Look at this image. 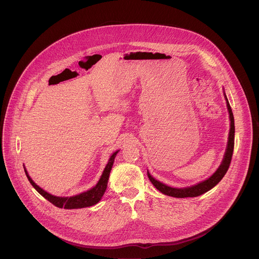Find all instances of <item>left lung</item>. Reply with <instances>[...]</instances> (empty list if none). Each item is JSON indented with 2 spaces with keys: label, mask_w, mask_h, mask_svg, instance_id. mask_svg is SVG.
I'll list each match as a JSON object with an SVG mask.
<instances>
[{
  "label": "left lung",
  "mask_w": 259,
  "mask_h": 259,
  "mask_svg": "<svg viewBox=\"0 0 259 259\" xmlns=\"http://www.w3.org/2000/svg\"><path fill=\"white\" fill-rule=\"evenodd\" d=\"M225 99H226V103H227V109H228L229 118H230V131H229L227 148H226L224 158H223V161H222L220 167H219L217 169V171L209 178H207L206 181L199 183L195 186L188 187V188H183V189H176V188L168 187V186L160 183L158 181L154 180V178L149 174V172H147V176L149 178V181L161 193H163L165 195H168V196L175 197V198L197 197V196H200V195L206 193L207 191H209L210 189H212L214 186H217L219 183L221 182V180L224 177V175L226 174V172L229 168L231 158H232V153H233V147H234V118H233L232 110H231V107L228 103V99H227L226 95H225Z\"/></svg>",
  "instance_id": "1"
}]
</instances>
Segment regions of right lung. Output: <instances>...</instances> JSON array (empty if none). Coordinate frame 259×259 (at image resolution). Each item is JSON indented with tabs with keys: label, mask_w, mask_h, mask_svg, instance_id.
<instances>
[{
	"label": "right lung",
	"mask_w": 259,
	"mask_h": 259,
	"mask_svg": "<svg viewBox=\"0 0 259 259\" xmlns=\"http://www.w3.org/2000/svg\"><path fill=\"white\" fill-rule=\"evenodd\" d=\"M118 153V150L116 152H114L101 176L99 178L98 183L96 184L95 187H93L92 189L81 193L75 196H71V197H57L54 195L49 194L48 192H46L45 190H42L40 187H38L33 181L32 178L29 176L27 170L25 169L26 175L28 177V180L30 182V184L34 187V189L40 194L41 196H44L47 200H49L51 203H53L55 206L60 207V208H66V209H73V208H83V207H88V206H92L94 204H96L99 200H101L102 197L104 196L106 190H107V186H108V181H109V176H110V172L112 170L113 164H114V160L115 156ZM25 168V167H24Z\"/></svg>",
	"instance_id": "obj_1"
}]
</instances>
